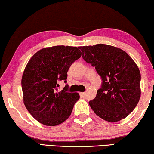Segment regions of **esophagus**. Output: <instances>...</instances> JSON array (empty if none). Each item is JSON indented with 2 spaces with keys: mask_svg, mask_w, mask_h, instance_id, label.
<instances>
[{
  "mask_svg": "<svg viewBox=\"0 0 154 154\" xmlns=\"http://www.w3.org/2000/svg\"><path fill=\"white\" fill-rule=\"evenodd\" d=\"M79 94H80L81 97H84V96H85V92H80Z\"/></svg>",
  "mask_w": 154,
  "mask_h": 154,
  "instance_id": "1",
  "label": "esophagus"
}]
</instances>
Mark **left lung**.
<instances>
[{"label":"left lung","instance_id":"left-lung-1","mask_svg":"<svg viewBox=\"0 0 154 154\" xmlns=\"http://www.w3.org/2000/svg\"><path fill=\"white\" fill-rule=\"evenodd\" d=\"M84 60L95 66L103 80L96 98L89 102L94 112L109 122L128 116L140 97V73L126 51L116 47L96 44L79 47Z\"/></svg>","mask_w":154,"mask_h":154}]
</instances>
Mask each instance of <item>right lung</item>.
Listing matches in <instances>:
<instances>
[{"label":"right lung","instance_id":"add662e5","mask_svg":"<svg viewBox=\"0 0 154 154\" xmlns=\"http://www.w3.org/2000/svg\"><path fill=\"white\" fill-rule=\"evenodd\" d=\"M79 48L57 45L40 49L30 59L22 78L23 101L36 120L55 126L69 118L78 93L67 92L69 85L57 92L58 81L66 82L71 65L82 56Z\"/></svg>","mask_w":154,"mask_h":154}]
</instances>
